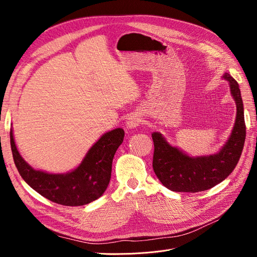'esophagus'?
Returning a JSON list of instances; mask_svg holds the SVG:
<instances>
[{
    "instance_id": "1",
    "label": "esophagus",
    "mask_w": 257,
    "mask_h": 257,
    "mask_svg": "<svg viewBox=\"0 0 257 257\" xmlns=\"http://www.w3.org/2000/svg\"><path fill=\"white\" fill-rule=\"evenodd\" d=\"M141 123H142L141 116H139L138 114H132L126 120V127L127 128H135V127L141 125Z\"/></svg>"
}]
</instances>
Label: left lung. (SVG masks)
<instances>
[{"instance_id": "obj_1", "label": "left lung", "mask_w": 257, "mask_h": 257, "mask_svg": "<svg viewBox=\"0 0 257 257\" xmlns=\"http://www.w3.org/2000/svg\"><path fill=\"white\" fill-rule=\"evenodd\" d=\"M224 78L229 82L231 94L237 105L234 130L222 150L214 155L190 158L172 147L160 133H153L154 144L152 166L155 175L165 188L174 192L196 193L213 188L226 179L242 153L245 141L243 103L238 82L229 74Z\"/></svg>"}]
</instances>
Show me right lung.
<instances>
[{
	"instance_id": "right-lung-1",
	"label": "right lung",
	"mask_w": 257,
	"mask_h": 257,
	"mask_svg": "<svg viewBox=\"0 0 257 257\" xmlns=\"http://www.w3.org/2000/svg\"><path fill=\"white\" fill-rule=\"evenodd\" d=\"M11 147L20 176L42 196L63 206H83L104 194L111 177L114 153L124 138V131L115 128L98 139L81 164L72 173L51 175L35 170L21 158L11 131Z\"/></svg>"
}]
</instances>
